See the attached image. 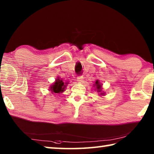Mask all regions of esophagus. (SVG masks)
<instances>
[{"label":"esophagus","mask_w":154,"mask_h":154,"mask_svg":"<svg viewBox=\"0 0 154 154\" xmlns=\"http://www.w3.org/2000/svg\"><path fill=\"white\" fill-rule=\"evenodd\" d=\"M83 76H79V77H77V82H79V83H82V82H83Z\"/></svg>","instance_id":"esophagus-1"}]
</instances>
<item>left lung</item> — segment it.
<instances>
[{
    "instance_id": "1",
    "label": "left lung",
    "mask_w": 154,
    "mask_h": 154,
    "mask_svg": "<svg viewBox=\"0 0 154 154\" xmlns=\"http://www.w3.org/2000/svg\"><path fill=\"white\" fill-rule=\"evenodd\" d=\"M102 85L103 84H101L100 82H99L98 80H96L95 83H94V84L93 86L95 88V90L96 91V92L99 93L98 94L102 95V96L103 95L104 96V95L105 94V92H103V91H102Z\"/></svg>"
}]
</instances>
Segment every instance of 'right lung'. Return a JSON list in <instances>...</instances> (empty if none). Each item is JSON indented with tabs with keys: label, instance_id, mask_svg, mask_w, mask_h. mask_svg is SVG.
Masks as SVG:
<instances>
[{
	"label": "right lung",
	"instance_id": "add662e5",
	"mask_svg": "<svg viewBox=\"0 0 154 154\" xmlns=\"http://www.w3.org/2000/svg\"><path fill=\"white\" fill-rule=\"evenodd\" d=\"M67 84V82L65 83L62 79H60V78H58V79H56V82L49 88V90L51 91V93L60 94L64 92Z\"/></svg>",
	"mask_w": 154,
	"mask_h": 154
}]
</instances>
